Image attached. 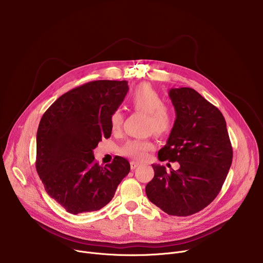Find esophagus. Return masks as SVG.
<instances>
[{
  "instance_id": "34e87169",
  "label": "esophagus",
  "mask_w": 263,
  "mask_h": 263,
  "mask_svg": "<svg viewBox=\"0 0 263 263\" xmlns=\"http://www.w3.org/2000/svg\"><path fill=\"white\" fill-rule=\"evenodd\" d=\"M139 165L138 162H135V161H131L130 162V166H131V170H135L137 166Z\"/></svg>"
}]
</instances>
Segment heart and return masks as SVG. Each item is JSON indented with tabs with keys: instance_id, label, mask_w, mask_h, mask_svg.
Here are the masks:
<instances>
[{
	"instance_id": "heart-1",
	"label": "heart",
	"mask_w": 263,
	"mask_h": 263,
	"mask_svg": "<svg viewBox=\"0 0 263 263\" xmlns=\"http://www.w3.org/2000/svg\"><path fill=\"white\" fill-rule=\"evenodd\" d=\"M130 103L136 110L148 114V128L154 132L163 134L168 131L171 117L168 111L163 107V100L159 92L149 84H140L135 88L130 97ZM123 122V112L116 109L110 115V127L116 131L121 128ZM154 147L152 141L147 139L128 140L122 148L124 155L134 159L143 160L148 151Z\"/></svg>"
}]
</instances>
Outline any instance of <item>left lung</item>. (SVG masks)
I'll list each match as a JSON object with an SVG mask.
<instances>
[{"mask_svg":"<svg viewBox=\"0 0 263 263\" xmlns=\"http://www.w3.org/2000/svg\"><path fill=\"white\" fill-rule=\"evenodd\" d=\"M176 120L158 159L179 162L166 172L152 164L154 178L147 199L170 215L187 216L208 206L218 195L232 163V146L221 112L190 87L171 88Z\"/></svg>","mask_w":263,"mask_h":263,"instance_id":"8db88e82","label":"left lung"}]
</instances>
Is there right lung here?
<instances>
[{
	"label": "right lung",
	"instance_id": "add662e5",
	"mask_svg": "<svg viewBox=\"0 0 263 263\" xmlns=\"http://www.w3.org/2000/svg\"><path fill=\"white\" fill-rule=\"evenodd\" d=\"M128 90L127 81L88 82L58 98L41 120L36 171L48 195L71 214L106 206L130 172L123 157L100 166L93 156L98 143L110 137V115Z\"/></svg>",
	"mask_w": 263,
	"mask_h": 263
}]
</instances>
